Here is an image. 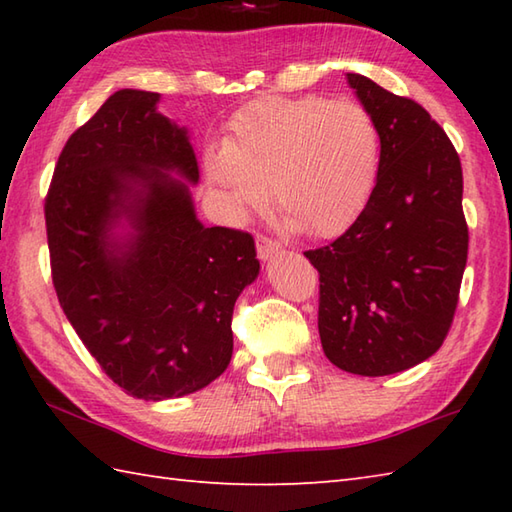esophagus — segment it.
<instances>
[{"mask_svg":"<svg viewBox=\"0 0 512 512\" xmlns=\"http://www.w3.org/2000/svg\"><path fill=\"white\" fill-rule=\"evenodd\" d=\"M255 246H257V257L259 259H270L273 255H277L281 250V244L275 242V239H270L266 235H257L255 237Z\"/></svg>","mask_w":512,"mask_h":512,"instance_id":"34e87169","label":"esophagus"}]
</instances>
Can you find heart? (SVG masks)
<instances>
[{
	"mask_svg": "<svg viewBox=\"0 0 512 512\" xmlns=\"http://www.w3.org/2000/svg\"><path fill=\"white\" fill-rule=\"evenodd\" d=\"M380 134L363 105L308 94L259 99L228 125L222 147L206 154L209 180L233 217L266 204L310 237H334L350 226L372 195Z\"/></svg>",
	"mask_w": 512,
	"mask_h": 512,
	"instance_id": "obj_1",
	"label": "heart"
}]
</instances>
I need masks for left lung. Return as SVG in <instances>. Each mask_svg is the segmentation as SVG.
<instances>
[{
    "mask_svg": "<svg viewBox=\"0 0 512 512\" xmlns=\"http://www.w3.org/2000/svg\"><path fill=\"white\" fill-rule=\"evenodd\" d=\"M347 83L380 134L376 187L341 237L303 255L319 270L325 356L387 376L427 361L451 330L469 255L462 165L422 105L361 74Z\"/></svg>",
    "mask_w": 512,
    "mask_h": 512,
    "instance_id": "left-lung-1",
    "label": "left lung"
}]
</instances>
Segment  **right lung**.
<instances>
[{"label": "right lung", "mask_w": 512, "mask_h": 512, "mask_svg": "<svg viewBox=\"0 0 512 512\" xmlns=\"http://www.w3.org/2000/svg\"><path fill=\"white\" fill-rule=\"evenodd\" d=\"M160 96L118 90L68 138L43 204L52 284L65 317L129 396L193 394L233 354L235 301L259 273L255 242L198 222V160ZM125 216L137 233L109 239Z\"/></svg>", "instance_id": "obj_1"}]
</instances>
